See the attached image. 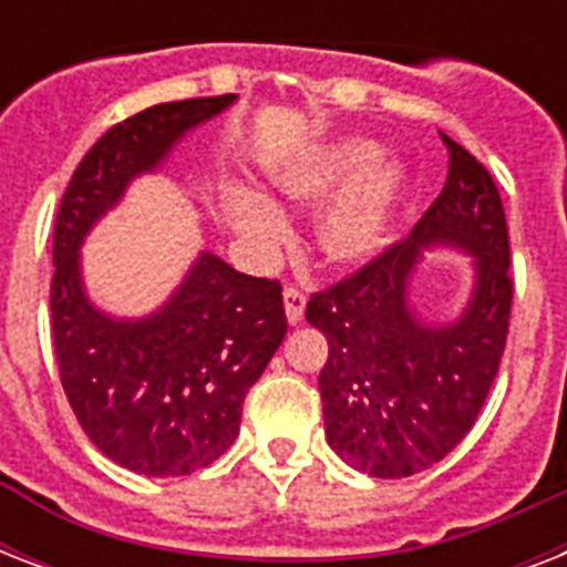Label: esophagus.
Returning a JSON list of instances; mask_svg holds the SVG:
<instances>
[{"label":"esophagus","instance_id":"obj_1","mask_svg":"<svg viewBox=\"0 0 567 567\" xmlns=\"http://www.w3.org/2000/svg\"><path fill=\"white\" fill-rule=\"evenodd\" d=\"M285 315H288V320L291 323H300L302 315H306V293L300 291V288H293V285H285Z\"/></svg>","mask_w":567,"mask_h":567}]
</instances>
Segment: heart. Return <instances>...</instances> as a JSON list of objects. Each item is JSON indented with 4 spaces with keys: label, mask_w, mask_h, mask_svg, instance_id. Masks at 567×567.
Listing matches in <instances>:
<instances>
[{
    "label": "heart",
    "mask_w": 567,
    "mask_h": 567,
    "mask_svg": "<svg viewBox=\"0 0 567 567\" xmlns=\"http://www.w3.org/2000/svg\"><path fill=\"white\" fill-rule=\"evenodd\" d=\"M379 150L362 137L327 144L274 173L282 199L318 205L351 185L323 208L315 226L318 249L329 265H359L371 258L385 238L388 223L405 188V173L396 162H378ZM229 223L256 247H274L282 238V217L274 205L247 188L226 190Z\"/></svg>",
    "instance_id": "b5f03b06"
}]
</instances>
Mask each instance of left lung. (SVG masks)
I'll return each mask as SVG.
<instances>
[{"instance_id": "1", "label": "left lung", "mask_w": 567, "mask_h": 567, "mask_svg": "<svg viewBox=\"0 0 567 567\" xmlns=\"http://www.w3.org/2000/svg\"><path fill=\"white\" fill-rule=\"evenodd\" d=\"M447 182L409 240H396L327 291L311 293L306 320L327 336L320 400L329 447L355 471L400 480L441 462L474 426L509 336V229L492 173L441 135ZM475 256L466 315L421 324L408 279L421 246Z\"/></svg>"}]
</instances>
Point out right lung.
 Wrapping results in <instances>:
<instances>
[{"instance_id": "add662e5", "label": "right lung", "mask_w": 567, "mask_h": 567, "mask_svg": "<svg viewBox=\"0 0 567 567\" xmlns=\"http://www.w3.org/2000/svg\"><path fill=\"white\" fill-rule=\"evenodd\" d=\"M231 102H162L111 126L58 205L49 311L61 385L87 439L144 476L190 474L238 439L244 396L288 332L282 285L203 252L155 315L114 320L84 293L79 247L128 182Z\"/></svg>"}]
</instances>
